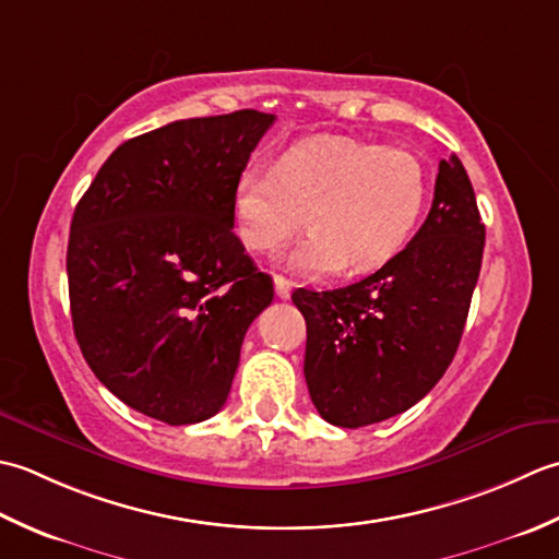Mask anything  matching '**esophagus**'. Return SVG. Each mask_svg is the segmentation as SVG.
I'll use <instances>...</instances> for the list:
<instances>
[{
  "label": "esophagus",
  "mask_w": 559,
  "mask_h": 559,
  "mask_svg": "<svg viewBox=\"0 0 559 559\" xmlns=\"http://www.w3.org/2000/svg\"><path fill=\"white\" fill-rule=\"evenodd\" d=\"M275 292H277L280 299H289V294H292L289 280H284L282 275H275Z\"/></svg>",
  "instance_id": "1"
}]
</instances>
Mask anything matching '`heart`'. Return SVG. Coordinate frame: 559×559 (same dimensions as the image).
I'll list each match as a JSON object with an SVG mask.
<instances>
[{
  "label": "heart",
  "instance_id": "heart-1",
  "mask_svg": "<svg viewBox=\"0 0 559 559\" xmlns=\"http://www.w3.org/2000/svg\"><path fill=\"white\" fill-rule=\"evenodd\" d=\"M427 174L419 158L393 144L357 136H316L289 146L275 166H248L231 192L234 234L250 253L275 255L311 226L287 255L304 277L367 272L397 253L423 214Z\"/></svg>",
  "mask_w": 559,
  "mask_h": 559
}]
</instances>
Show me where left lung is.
Masks as SVG:
<instances>
[{
	"label": "left lung",
	"mask_w": 559,
	"mask_h": 559,
	"mask_svg": "<svg viewBox=\"0 0 559 559\" xmlns=\"http://www.w3.org/2000/svg\"><path fill=\"white\" fill-rule=\"evenodd\" d=\"M485 224L461 158H441L425 224L381 270L333 292L296 289L304 376L335 427L401 415L435 389L459 349L480 277Z\"/></svg>",
	"instance_id": "left-lung-1"
}]
</instances>
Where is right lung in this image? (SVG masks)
Segmentation results:
<instances>
[{
    "mask_svg": "<svg viewBox=\"0 0 559 559\" xmlns=\"http://www.w3.org/2000/svg\"><path fill=\"white\" fill-rule=\"evenodd\" d=\"M272 122L246 108L134 136L74 210L76 343L112 395L158 423L219 413L246 330L275 296L231 226L234 183Z\"/></svg>",
    "mask_w": 559,
    "mask_h": 559,
    "instance_id": "add662e5",
    "label": "right lung"
}]
</instances>
